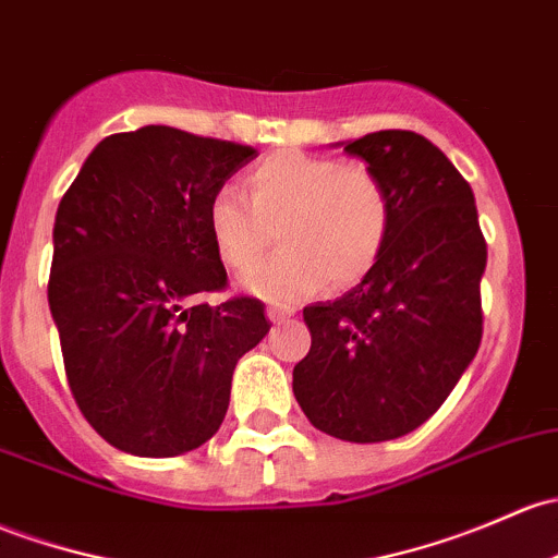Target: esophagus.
I'll return each instance as SVG.
<instances>
[{
	"label": "esophagus",
	"mask_w": 558,
	"mask_h": 558,
	"mask_svg": "<svg viewBox=\"0 0 558 558\" xmlns=\"http://www.w3.org/2000/svg\"><path fill=\"white\" fill-rule=\"evenodd\" d=\"M291 315H294V310L283 307V304H269L267 307V318L272 320V324H283V320L291 318Z\"/></svg>",
	"instance_id": "esophagus-1"
}]
</instances>
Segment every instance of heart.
Here are the masks:
<instances>
[{"label": "heart", "mask_w": 558, "mask_h": 558, "mask_svg": "<svg viewBox=\"0 0 558 558\" xmlns=\"http://www.w3.org/2000/svg\"><path fill=\"white\" fill-rule=\"evenodd\" d=\"M248 197L225 184L210 195L205 225L216 256L248 272L272 243L283 248L259 264L245 286L269 299H299L361 283L383 256L392 227L385 181L337 157L275 151L245 175Z\"/></svg>", "instance_id": "heart-1"}]
</instances>
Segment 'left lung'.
Listing matches in <instances>:
<instances>
[{"instance_id":"8db88e82","label":"left lung","mask_w":558,"mask_h":558,"mask_svg":"<svg viewBox=\"0 0 558 558\" xmlns=\"http://www.w3.org/2000/svg\"><path fill=\"white\" fill-rule=\"evenodd\" d=\"M344 151L385 181L390 238L353 291L304 307L294 396L318 430L377 444L433 417L476 355L486 240L471 184L425 136L377 131Z\"/></svg>"}]
</instances>
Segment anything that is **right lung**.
<instances>
[{
    "instance_id": "add662e5",
    "label": "right lung",
    "mask_w": 558,
    "mask_h": 558,
    "mask_svg": "<svg viewBox=\"0 0 558 558\" xmlns=\"http://www.w3.org/2000/svg\"><path fill=\"white\" fill-rule=\"evenodd\" d=\"M254 146L168 125L111 133L61 197L47 302L69 390L111 447L175 457L225 422L232 372L269 331L232 296L205 210Z\"/></svg>"
}]
</instances>
